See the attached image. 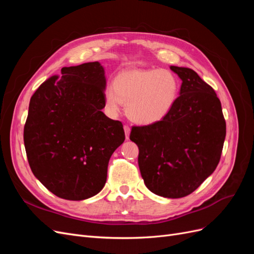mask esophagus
Returning <instances> with one entry per match:
<instances>
[{
    "label": "esophagus",
    "instance_id": "esophagus-1",
    "mask_svg": "<svg viewBox=\"0 0 254 254\" xmlns=\"http://www.w3.org/2000/svg\"><path fill=\"white\" fill-rule=\"evenodd\" d=\"M124 131H125V135H126V140L129 139V134H130V127L125 125L124 126Z\"/></svg>",
    "mask_w": 254,
    "mask_h": 254
}]
</instances>
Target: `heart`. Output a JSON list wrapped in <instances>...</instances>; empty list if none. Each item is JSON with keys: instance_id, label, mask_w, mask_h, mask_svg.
I'll return each mask as SVG.
<instances>
[{"instance_id": "heart-1", "label": "heart", "mask_w": 254, "mask_h": 254, "mask_svg": "<svg viewBox=\"0 0 254 254\" xmlns=\"http://www.w3.org/2000/svg\"><path fill=\"white\" fill-rule=\"evenodd\" d=\"M179 91L180 81L172 71L134 68L120 73L113 87L105 90V106L115 117L126 103L130 119L142 125H151L172 112Z\"/></svg>"}]
</instances>
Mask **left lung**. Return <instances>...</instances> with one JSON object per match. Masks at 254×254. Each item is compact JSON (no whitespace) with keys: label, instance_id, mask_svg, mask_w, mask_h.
Wrapping results in <instances>:
<instances>
[{"label":"left lung","instance_id":"1","mask_svg":"<svg viewBox=\"0 0 254 254\" xmlns=\"http://www.w3.org/2000/svg\"><path fill=\"white\" fill-rule=\"evenodd\" d=\"M182 80L172 112L161 122L132 127L139 167L147 189L161 197L190 195L217 167L226 121L215 91L189 67L171 65Z\"/></svg>","mask_w":254,"mask_h":254}]
</instances>
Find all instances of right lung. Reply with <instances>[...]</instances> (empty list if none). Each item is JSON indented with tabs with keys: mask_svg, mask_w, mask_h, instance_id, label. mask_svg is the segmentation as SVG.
<instances>
[{
	"mask_svg": "<svg viewBox=\"0 0 254 254\" xmlns=\"http://www.w3.org/2000/svg\"><path fill=\"white\" fill-rule=\"evenodd\" d=\"M30 98L24 126L27 160L36 178L66 200L103 190L114 150L125 141L122 123L106 117V76L95 61L61 68Z\"/></svg>",
	"mask_w": 254,
	"mask_h": 254,
	"instance_id": "add662e5",
	"label": "right lung"
}]
</instances>
